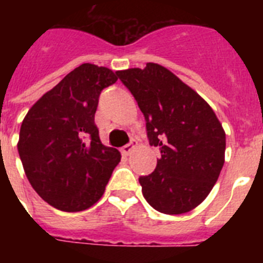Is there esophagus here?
I'll list each match as a JSON object with an SVG mask.
<instances>
[{"label": "esophagus", "instance_id": "1", "mask_svg": "<svg viewBox=\"0 0 263 263\" xmlns=\"http://www.w3.org/2000/svg\"><path fill=\"white\" fill-rule=\"evenodd\" d=\"M136 147H137V142H136V141H132L129 145L124 146V147L121 148V153H122V155H129L130 153L133 152Z\"/></svg>", "mask_w": 263, "mask_h": 263}]
</instances>
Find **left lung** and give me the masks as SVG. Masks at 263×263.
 <instances>
[{"label":"left lung","instance_id":"8db88e82","mask_svg":"<svg viewBox=\"0 0 263 263\" xmlns=\"http://www.w3.org/2000/svg\"><path fill=\"white\" fill-rule=\"evenodd\" d=\"M145 116L150 145L159 146L157 168L139 178L150 205L180 215L205 200L225 162V132L213 109L166 67L116 72Z\"/></svg>","mask_w":263,"mask_h":263}]
</instances>
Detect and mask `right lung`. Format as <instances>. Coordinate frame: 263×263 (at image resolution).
Wrapping results in <instances>:
<instances>
[{
    "label": "right lung",
    "mask_w": 263,
    "mask_h": 263,
    "mask_svg": "<svg viewBox=\"0 0 263 263\" xmlns=\"http://www.w3.org/2000/svg\"><path fill=\"white\" fill-rule=\"evenodd\" d=\"M117 75L84 63L30 108L21 125L18 153L30 184L57 210L80 212L105 192L117 148L104 146L95 124L99 96Z\"/></svg>",
    "instance_id": "add662e5"
}]
</instances>
